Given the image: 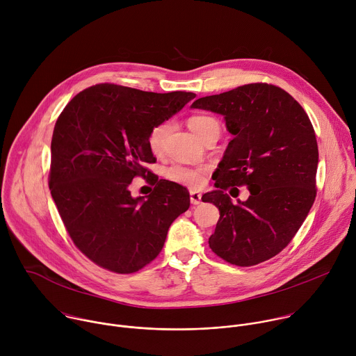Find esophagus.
I'll use <instances>...</instances> for the list:
<instances>
[{"instance_id": "34e87169", "label": "esophagus", "mask_w": 356, "mask_h": 356, "mask_svg": "<svg viewBox=\"0 0 356 356\" xmlns=\"http://www.w3.org/2000/svg\"><path fill=\"white\" fill-rule=\"evenodd\" d=\"M190 201L193 206H197L201 202V194L198 191H190Z\"/></svg>"}]
</instances>
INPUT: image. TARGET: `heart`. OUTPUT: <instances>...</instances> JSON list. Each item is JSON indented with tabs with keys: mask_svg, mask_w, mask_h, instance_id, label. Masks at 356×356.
I'll use <instances>...</instances> for the list:
<instances>
[{
	"mask_svg": "<svg viewBox=\"0 0 356 356\" xmlns=\"http://www.w3.org/2000/svg\"><path fill=\"white\" fill-rule=\"evenodd\" d=\"M172 125L169 122H163L158 127L152 129L149 135V146L150 149L155 152V154H159L163 147V142L166 135L170 132ZM188 128L201 139L209 131L213 128H220L218 122L207 115H195L188 120ZM206 175H207V168H187L181 165H175L170 166L166 170V177L175 183L187 186L190 188H198L206 181Z\"/></svg>",
	"mask_w": 356,
	"mask_h": 356,
	"instance_id": "obj_1",
	"label": "heart"
}]
</instances>
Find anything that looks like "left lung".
Masks as SVG:
<instances>
[{
    "mask_svg": "<svg viewBox=\"0 0 356 356\" xmlns=\"http://www.w3.org/2000/svg\"><path fill=\"white\" fill-rule=\"evenodd\" d=\"M191 108L224 117L232 135L213 175L216 190L201 197L220 210L209 243L236 266L265 262L284 249L316 198L318 146L309 115L280 87L253 83L201 97ZM246 185L234 205L225 190Z\"/></svg>",
    "mask_w": 356,
    "mask_h": 356,
    "instance_id": "obj_1",
    "label": "left lung"
}]
</instances>
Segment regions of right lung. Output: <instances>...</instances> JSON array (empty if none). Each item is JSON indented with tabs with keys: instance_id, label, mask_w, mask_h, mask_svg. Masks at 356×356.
<instances>
[{
	"instance_id": "right-lung-1",
	"label": "right lung",
	"mask_w": 356,
	"mask_h": 356,
	"mask_svg": "<svg viewBox=\"0 0 356 356\" xmlns=\"http://www.w3.org/2000/svg\"><path fill=\"white\" fill-rule=\"evenodd\" d=\"M194 92H150L97 84L79 92L56 121L49 188L74 245L98 266L134 273L162 250L169 227L190 207L186 187L152 179L149 195L132 197L135 176L156 159L155 127L179 113Z\"/></svg>"
}]
</instances>
